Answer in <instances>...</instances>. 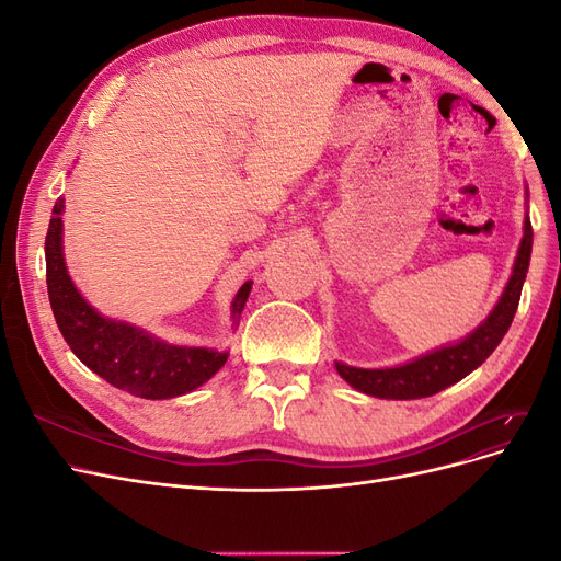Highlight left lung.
I'll list each match as a JSON object with an SVG mask.
<instances>
[{
	"mask_svg": "<svg viewBox=\"0 0 561 561\" xmlns=\"http://www.w3.org/2000/svg\"><path fill=\"white\" fill-rule=\"evenodd\" d=\"M531 243H534V229H531L529 215H526L524 236L517 250V260L513 266L511 280H507L494 311L489 313V318L478 330L470 332L466 339H461V342L437 348L433 353L421 355V358L412 363H404L400 367H388V369H363V367H348L344 363H334L339 375H342V379L348 381L353 388H358L360 393L386 398V400L428 398L468 377L472 369H478L489 355L494 353V348L505 336L507 328H511L515 311L519 307V295H522L526 271H529Z\"/></svg>",
	"mask_w": 561,
	"mask_h": 561,
	"instance_id": "left-lung-1",
	"label": "left lung"
}]
</instances>
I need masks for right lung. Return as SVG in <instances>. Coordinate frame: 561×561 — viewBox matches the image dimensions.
<instances>
[{
  "label": "right lung",
  "mask_w": 561,
  "mask_h": 561,
  "mask_svg": "<svg viewBox=\"0 0 561 561\" xmlns=\"http://www.w3.org/2000/svg\"><path fill=\"white\" fill-rule=\"evenodd\" d=\"M62 198L56 201L46 233V287L58 328L77 358L107 383L147 400L190 393L222 367L229 353L198 346H173L122 320L100 316L81 297L62 257ZM252 280L233 297L231 313L239 318Z\"/></svg>",
  "instance_id": "right-lung-1"
}]
</instances>
